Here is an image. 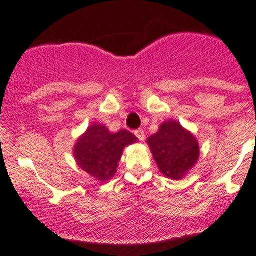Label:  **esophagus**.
I'll use <instances>...</instances> for the list:
<instances>
[{"mask_svg": "<svg viewBox=\"0 0 256 256\" xmlns=\"http://www.w3.org/2000/svg\"><path fill=\"white\" fill-rule=\"evenodd\" d=\"M135 136L140 140V141H144V131L142 130V128H138V130L135 131Z\"/></svg>", "mask_w": 256, "mask_h": 256, "instance_id": "1", "label": "esophagus"}]
</instances>
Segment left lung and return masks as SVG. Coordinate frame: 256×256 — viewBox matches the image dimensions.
Segmentation results:
<instances>
[{
  "label": "left lung",
  "mask_w": 256,
  "mask_h": 256,
  "mask_svg": "<svg viewBox=\"0 0 256 256\" xmlns=\"http://www.w3.org/2000/svg\"><path fill=\"white\" fill-rule=\"evenodd\" d=\"M147 144L160 173L169 179H182L200 156L196 137L176 120L163 122L158 132L148 137Z\"/></svg>",
  "instance_id": "left-lung-1"
}]
</instances>
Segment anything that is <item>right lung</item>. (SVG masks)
<instances>
[{
    "mask_svg": "<svg viewBox=\"0 0 256 256\" xmlns=\"http://www.w3.org/2000/svg\"><path fill=\"white\" fill-rule=\"evenodd\" d=\"M138 141L130 131L112 134L104 125L94 124L77 140L74 160L80 168L99 182H106L116 173L122 150Z\"/></svg>",
    "mask_w": 256,
    "mask_h": 256,
    "instance_id": "obj_1",
    "label": "right lung"
}]
</instances>
